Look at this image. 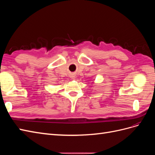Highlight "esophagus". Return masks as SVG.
<instances>
[{"mask_svg":"<svg viewBox=\"0 0 155 155\" xmlns=\"http://www.w3.org/2000/svg\"><path fill=\"white\" fill-rule=\"evenodd\" d=\"M71 78H72L73 79H75V76H73V75H72V76H71Z\"/></svg>","mask_w":155,"mask_h":155,"instance_id":"1","label":"esophagus"}]
</instances>
